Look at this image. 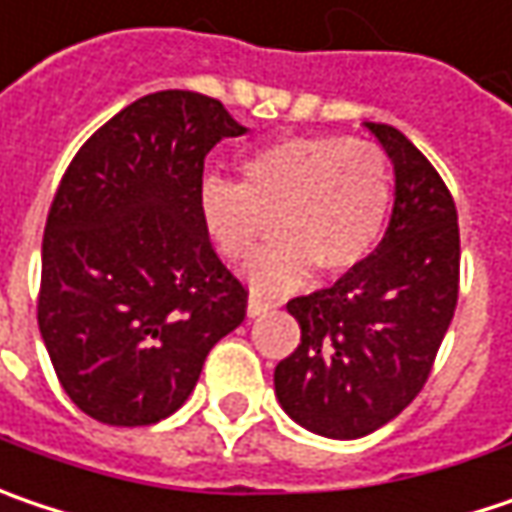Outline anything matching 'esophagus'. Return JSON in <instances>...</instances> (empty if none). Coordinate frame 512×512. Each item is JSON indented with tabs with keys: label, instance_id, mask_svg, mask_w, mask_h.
I'll return each instance as SVG.
<instances>
[{
	"label": "esophagus",
	"instance_id": "34e87169",
	"mask_svg": "<svg viewBox=\"0 0 512 512\" xmlns=\"http://www.w3.org/2000/svg\"><path fill=\"white\" fill-rule=\"evenodd\" d=\"M272 307H275V304H272V301H266V298H263V295H257V292L249 298V316H263V313H269Z\"/></svg>",
	"mask_w": 512,
	"mask_h": 512
}]
</instances>
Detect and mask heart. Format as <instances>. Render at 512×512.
<instances>
[{
  "label": "heart",
  "mask_w": 512,
  "mask_h": 512,
  "mask_svg": "<svg viewBox=\"0 0 512 512\" xmlns=\"http://www.w3.org/2000/svg\"><path fill=\"white\" fill-rule=\"evenodd\" d=\"M240 185L205 179L199 220L231 263L252 260L275 217L278 243L249 269L260 292L301 286L313 269L345 275L371 255L391 214V167L374 141L289 136L240 159Z\"/></svg>",
  "instance_id": "obj_1"
}]
</instances>
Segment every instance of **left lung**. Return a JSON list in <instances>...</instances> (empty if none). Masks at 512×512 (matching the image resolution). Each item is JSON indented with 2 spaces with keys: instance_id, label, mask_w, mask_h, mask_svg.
<instances>
[{
  "instance_id": "8db88e82",
  "label": "left lung",
  "mask_w": 512,
  "mask_h": 512,
  "mask_svg": "<svg viewBox=\"0 0 512 512\" xmlns=\"http://www.w3.org/2000/svg\"><path fill=\"white\" fill-rule=\"evenodd\" d=\"M365 127L394 162L391 223L356 269L286 304L301 342L275 368L286 414L333 440L371 435L423 391L461 284V231L446 182L400 130Z\"/></svg>"
}]
</instances>
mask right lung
<instances>
[{
  "mask_svg": "<svg viewBox=\"0 0 512 512\" xmlns=\"http://www.w3.org/2000/svg\"><path fill=\"white\" fill-rule=\"evenodd\" d=\"M246 130L217 98L144 95L83 141L51 199L37 321L83 414L150 426L188 400L249 304L199 220L208 150Z\"/></svg>",
  "mask_w": 512,
  "mask_h": 512,
  "instance_id": "obj_1",
  "label": "right lung"
}]
</instances>
